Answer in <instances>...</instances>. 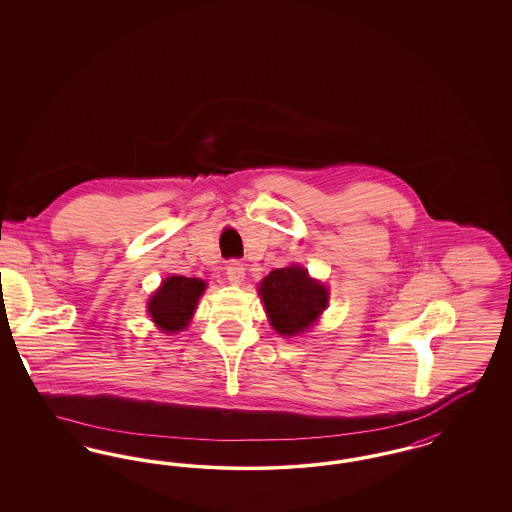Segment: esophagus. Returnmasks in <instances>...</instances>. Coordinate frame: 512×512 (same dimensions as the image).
<instances>
[{"label": "esophagus", "instance_id": "esophagus-1", "mask_svg": "<svg viewBox=\"0 0 512 512\" xmlns=\"http://www.w3.org/2000/svg\"><path fill=\"white\" fill-rule=\"evenodd\" d=\"M226 274H228V280H230V284H242L245 278V268L240 261H230L228 263V267H226Z\"/></svg>", "mask_w": 512, "mask_h": 512}]
</instances>
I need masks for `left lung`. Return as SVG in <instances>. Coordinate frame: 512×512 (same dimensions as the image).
<instances>
[{
  "label": "left lung",
  "instance_id": "1",
  "mask_svg": "<svg viewBox=\"0 0 512 512\" xmlns=\"http://www.w3.org/2000/svg\"><path fill=\"white\" fill-rule=\"evenodd\" d=\"M259 293L270 324L282 336L305 332L328 303V290L297 265L272 270L263 280Z\"/></svg>",
  "mask_w": 512,
  "mask_h": 512
}]
</instances>
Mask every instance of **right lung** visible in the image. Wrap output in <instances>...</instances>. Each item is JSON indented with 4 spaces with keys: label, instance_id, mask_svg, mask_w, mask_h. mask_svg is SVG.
<instances>
[{
    "label": "right lung",
    "instance_id": "obj_1",
    "mask_svg": "<svg viewBox=\"0 0 512 512\" xmlns=\"http://www.w3.org/2000/svg\"><path fill=\"white\" fill-rule=\"evenodd\" d=\"M203 290V280L171 276L149 299V315L161 330H165V334L180 332L188 326Z\"/></svg>",
    "mask_w": 512,
    "mask_h": 512
}]
</instances>
